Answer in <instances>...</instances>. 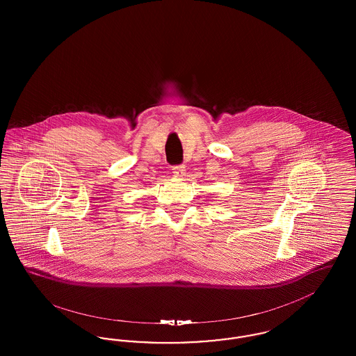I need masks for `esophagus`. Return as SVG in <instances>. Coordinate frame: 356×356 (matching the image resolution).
Instances as JSON below:
<instances>
[{
  "mask_svg": "<svg viewBox=\"0 0 356 356\" xmlns=\"http://www.w3.org/2000/svg\"><path fill=\"white\" fill-rule=\"evenodd\" d=\"M173 170L175 177L181 179V177L186 176V167H184V165H176V167H173V170Z\"/></svg>",
  "mask_w": 356,
  "mask_h": 356,
  "instance_id": "esophagus-1",
  "label": "esophagus"
}]
</instances>
